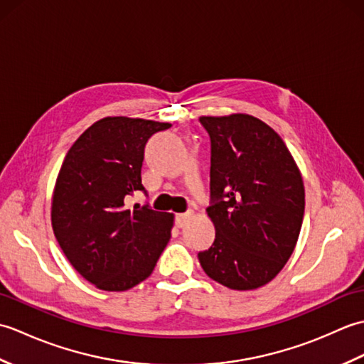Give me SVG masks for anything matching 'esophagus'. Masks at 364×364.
I'll return each instance as SVG.
<instances>
[{
	"mask_svg": "<svg viewBox=\"0 0 364 364\" xmlns=\"http://www.w3.org/2000/svg\"><path fill=\"white\" fill-rule=\"evenodd\" d=\"M191 218V213H181V214H176L175 215V225L178 228H183L184 225H186V222L189 220Z\"/></svg>",
	"mask_w": 364,
	"mask_h": 364,
	"instance_id": "esophagus-1",
	"label": "esophagus"
}]
</instances>
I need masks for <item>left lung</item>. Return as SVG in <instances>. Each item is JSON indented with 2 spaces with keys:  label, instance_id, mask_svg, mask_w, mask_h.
I'll return each mask as SVG.
<instances>
[{
  "label": "left lung",
  "instance_id": "left-lung-1",
  "mask_svg": "<svg viewBox=\"0 0 364 364\" xmlns=\"http://www.w3.org/2000/svg\"><path fill=\"white\" fill-rule=\"evenodd\" d=\"M211 139L215 239L198 253L205 274L230 289L274 280L296 249L305 211L300 170L283 139L249 114L200 117Z\"/></svg>",
  "mask_w": 364,
  "mask_h": 364
}]
</instances>
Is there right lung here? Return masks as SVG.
Segmentation results:
<instances>
[{
  "mask_svg": "<svg viewBox=\"0 0 364 364\" xmlns=\"http://www.w3.org/2000/svg\"><path fill=\"white\" fill-rule=\"evenodd\" d=\"M170 123L105 117L76 139L51 200L54 236L70 264L98 289L127 291L150 277L170 239L173 214L149 205L127 210L144 191L149 139Z\"/></svg>",
  "mask_w": 364,
  "mask_h": 364,
  "instance_id": "right-lung-1",
  "label": "right lung"
}]
</instances>
